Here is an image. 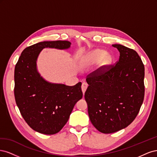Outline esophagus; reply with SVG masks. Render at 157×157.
I'll return each mask as SVG.
<instances>
[{"instance_id": "34e87169", "label": "esophagus", "mask_w": 157, "mask_h": 157, "mask_svg": "<svg viewBox=\"0 0 157 157\" xmlns=\"http://www.w3.org/2000/svg\"><path fill=\"white\" fill-rule=\"evenodd\" d=\"M87 88H88V84L86 82H83L82 84V91L83 92V94H84L85 92H86Z\"/></svg>"}]
</instances>
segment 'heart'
Wrapping results in <instances>:
<instances>
[{
	"instance_id": "b5f03b06",
	"label": "heart",
	"mask_w": 157,
	"mask_h": 157,
	"mask_svg": "<svg viewBox=\"0 0 157 157\" xmlns=\"http://www.w3.org/2000/svg\"><path fill=\"white\" fill-rule=\"evenodd\" d=\"M104 55H105V52H104L103 50H94L91 53H90L89 55H88L86 57H85L84 59L82 61V64L84 65V66H85L89 63L98 62V61H99L101 59ZM111 62V57L110 56L107 55L104 56L101 60L100 65L101 67H105L110 64Z\"/></svg>"
}]
</instances>
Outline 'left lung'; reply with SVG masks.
<instances>
[{
  "instance_id": "8db88e82",
  "label": "left lung",
  "mask_w": 157,
  "mask_h": 157,
  "mask_svg": "<svg viewBox=\"0 0 157 157\" xmlns=\"http://www.w3.org/2000/svg\"><path fill=\"white\" fill-rule=\"evenodd\" d=\"M115 65L101 67L87 76L84 94L90 121L103 134L130 125L138 114L145 95V67L138 54L121 44Z\"/></svg>"
}]
</instances>
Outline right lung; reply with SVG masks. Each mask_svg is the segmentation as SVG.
<instances>
[{
    "mask_svg": "<svg viewBox=\"0 0 157 157\" xmlns=\"http://www.w3.org/2000/svg\"><path fill=\"white\" fill-rule=\"evenodd\" d=\"M67 40L44 41L23 50L14 71V96L23 119L33 130L52 135L68 121L73 109L82 98L81 82L75 86L52 84L37 72L36 61L44 48L67 49Z\"/></svg>",
    "mask_w": 157,
    "mask_h": 157,
    "instance_id": "right-lung-1",
    "label": "right lung"
}]
</instances>
